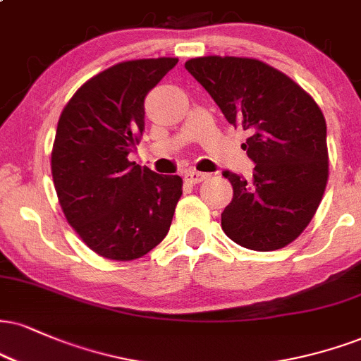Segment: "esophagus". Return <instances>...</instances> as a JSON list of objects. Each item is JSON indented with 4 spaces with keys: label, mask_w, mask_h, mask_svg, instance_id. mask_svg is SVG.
I'll return each instance as SVG.
<instances>
[{
    "label": "esophagus",
    "mask_w": 361,
    "mask_h": 361,
    "mask_svg": "<svg viewBox=\"0 0 361 361\" xmlns=\"http://www.w3.org/2000/svg\"><path fill=\"white\" fill-rule=\"evenodd\" d=\"M207 176H208L207 173H200V171H197V169H188V171H185V180L190 181V183H193V185L202 183Z\"/></svg>",
    "instance_id": "1"
}]
</instances>
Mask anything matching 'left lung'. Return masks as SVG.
I'll list each match as a JSON object with an SVG mask.
<instances>
[{
    "label": "left lung",
    "mask_w": 361,
    "mask_h": 361,
    "mask_svg": "<svg viewBox=\"0 0 361 361\" xmlns=\"http://www.w3.org/2000/svg\"><path fill=\"white\" fill-rule=\"evenodd\" d=\"M233 126L250 133L242 147L255 163L233 188L222 214L228 238L269 252L301 235L328 183L326 121L314 99L286 73L247 56L208 55L185 63Z\"/></svg>",
    "instance_id": "obj_1"
}]
</instances>
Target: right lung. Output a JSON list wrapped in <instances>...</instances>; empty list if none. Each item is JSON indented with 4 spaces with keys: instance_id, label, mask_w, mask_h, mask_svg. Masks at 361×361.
Here are the masks:
<instances>
[{
    "instance_id": "obj_1",
    "label": "right lung",
    "mask_w": 361,
    "mask_h": 361,
    "mask_svg": "<svg viewBox=\"0 0 361 361\" xmlns=\"http://www.w3.org/2000/svg\"><path fill=\"white\" fill-rule=\"evenodd\" d=\"M178 59L112 65L72 95L51 149L59 203L84 244L111 260L146 255L166 237L183 180L128 156L145 131V97Z\"/></svg>"
}]
</instances>
